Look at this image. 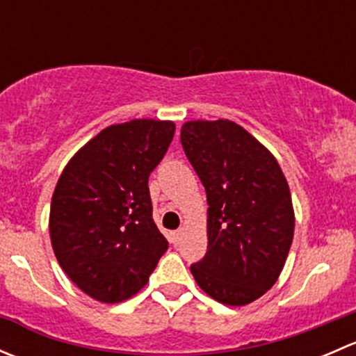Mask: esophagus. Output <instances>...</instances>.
I'll use <instances>...</instances> for the list:
<instances>
[{
    "instance_id": "esophagus-1",
    "label": "esophagus",
    "mask_w": 356,
    "mask_h": 356,
    "mask_svg": "<svg viewBox=\"0 0 356 356\" xmlns=\"http://www.w3.org/2000/svg\"><path fill=\"white\" fill-rule=\"evenodd\" d=\"M181 236H182V229H177V231L174 232V238H172L174 245H179V241H181Z\"/></svg>"
}]
</instances>
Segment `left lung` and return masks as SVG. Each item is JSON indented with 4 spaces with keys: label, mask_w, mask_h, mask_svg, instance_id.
Returning a JSON list of instances; mask_svg holds the SVG:
<instances>
[{
    "label": "left lung",
    "mask_w": 356,
    "mask_h": 356,
    "mask_svg": "<svg viewBox=\"0 0 356 356\" xmlns=\"http://www.w3.org/2000/svg\"><path fill=\"white\" fill-rule=\"evenodd\" d=\"M208 201V250L191 274L208 296L243 307L277 281L294 234L289 186L274 155L231 120L181 129Z\"/></svg>",
    "instance_id": "8db88e82"
}]
</instances>
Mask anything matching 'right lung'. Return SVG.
Here are the masks:
<instances>
[{
    "mask_svg": "<svg viewBox=\"0 0 356 356\" xmlns=\"http://www.w3.org/2000/svg\"><path fill=\"white\" fill-rule=\"evenodd\" d=\"M174 132V122L152 118L110 125L60 175L49 210L53 251L70 281L95 300L134 296L167 251L148 179Z\"/></svg>",
    "mask_w": 356,
    "mask_h": 356,
    "instance_id": "right-lung-1",
    "label": "right lung"
}]
</instances>
